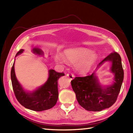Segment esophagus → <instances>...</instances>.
Here are the masks:
<instances>
[{
	"mask_svg": "<svg viewBox=\"0 0 133 133\" xmlns=\"http://www.w3.org/2000/svg\"><path fill=\"white\" fill-rule=\"evenodd\" d=\"M67 76L70 79H73L74 78V75L71 74V73H68V74H67Z\"/></svg>",
	"mask_w": 133,
	"mask_h": 133,
	"instance_id": "esophagus-1",
	"label": "esophagus"
}]
</instances>
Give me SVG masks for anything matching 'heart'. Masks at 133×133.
<instances>
[{
  "mask_svg": "<svg viewBox=\"0 0 133 133\" xmlns=\"http://www.w3.org/2000/svg\"><path fill=\"white\" fill-rule=\"evenodd\" d=\"M98 54L83 47L69 48L63 51V55L56 53L54 61L57 64H65L67 62L74 63L75 68L81 74H85L90 71L98 59Z\"/></svg>",
  "mask_w": 133,
  "mask_h": 133,
  "instance_id": "heart-1",
  "label": "heart"
}]
</instances>
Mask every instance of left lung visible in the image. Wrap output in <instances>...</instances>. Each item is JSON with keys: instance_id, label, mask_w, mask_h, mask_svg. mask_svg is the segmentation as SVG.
<instances>
[{"instance_id": "1", "label": "left lung", "mask_w": 133, "mask_h": 133, "mask_svg": "<svg viewBox=\"0 0 133 133\" xmlns=\"http://www.w3.org/2000/svg\"><path fill=\"white\" fill-rule=\"evenodd\" d=\"M105 62H110V71L114 75L112 84L103 85L96 72ZM124 72L120 55L113 52L98 65L91 75L75 77L71 81L72 88L79 104L87 111H100L111 107L117 100L123 81Z\"/></svg>"}]
</instances>
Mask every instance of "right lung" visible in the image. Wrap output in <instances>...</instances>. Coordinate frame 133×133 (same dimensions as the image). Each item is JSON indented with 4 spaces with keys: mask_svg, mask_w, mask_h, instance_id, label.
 I'll return each mask as SVG.
<instances>
[{
    "mask_svg": "<svg viewBox=\"0 0 133 133\" xmlns=\"http://www.w3.org/2000/svg\"><path fill=\"white\" fill-rule=\"evenodd\" d=\"M23 51L24 50L21 49L16 54V56ZM32 52L39 56L44 55L43 51L38 47H33ZM14 65L15 62L11 69V79L13 90L19 102L25 108L36 111H44L54 106L58 98V80L64 75V73L58 72L54 70L50 69L49 70V78L43 85L33 91H27L17 79Z\"/></svg>",
    "mask_w": 133,
    "mask_h": 133,
    "instance_id": "right-lung-1",
    "label": "right lung"
}]
</instances>
